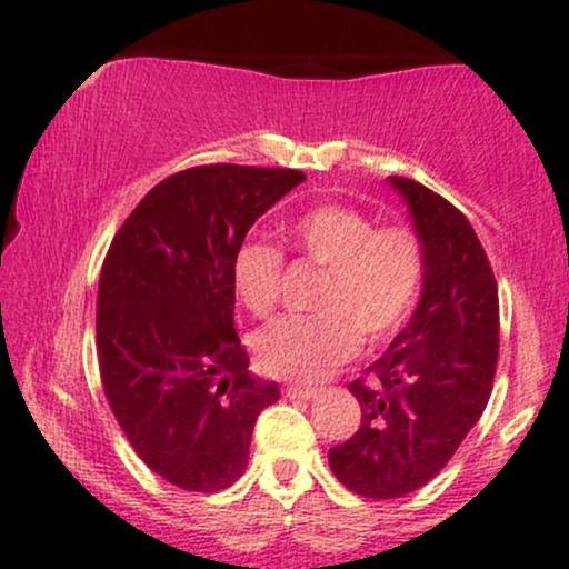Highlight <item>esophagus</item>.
<instances>
[{
	"instance_id": "34e87169",
	"label": "esophagus",
	"mask_w": 569,
	"mask_h": 569,
	"mask_svg": "<svg viewBox=\"0 0 569 569\" xmlns=\"http://www.w3.org/2000/svg\"><path fill=\"white\" fill-rule=\"evenodd\" d=\"M284 393L290 396V399H315V396L320 393V390H317V388H303V385H287Z\"/></svg>"
}]
</instances>
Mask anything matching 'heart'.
<instances>
[{"label": "heart", "mask_w": 569, "mask_h": 569, "mask_svg": "<svg viewBox=\"0 0 569 569\" xmlns=\"http://www.w3.org/2000/svg\"><path fill=\"white\" fill-rule=\"evenodd\" d=\"M282 243L296 258L326 268L320 317H282L254 336V356L271 377L315 382L369 345L390 339L418 303L426 277V249L401 224L375 228L347 206H315L282 228ZM230 282L252 315L277 309L282 252L271 243L243 241L230 260Z\"/></svg>", "instance_id": "heart-1"}]
</instances>
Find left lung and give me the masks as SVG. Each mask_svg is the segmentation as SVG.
Wrapping results in <instances>:
<instances>
[{
    "label": "left lung",
    "mask_w": 569,
    "mask_h": 569,
    "mask_svg": "<svg viewBox=\"0 0 569 569\" xmlns=\"http://www.w3.org/2000/svg\"><path fill=\"white\" fill-rule=\"evenodd\" d=\"M426 249L418 309L350 382L360 429L328 453L333 475L369 499L418 491L478 423L499 358V292L469 219L442 194L390 176Z\"/></svg>",
    "instance_id": "obj_1"
}]
</instances>
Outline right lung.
<instances>
[{
	"mask_svg": "<svg viewBox=\"0 0 569 569\" xmlns=\"http://www.w3.org/2000/svg\"><path fill=\"white\" fill-rule=\"evenodd\" d=\"M307 176L200 164L160 181L113 236L97 290L106 399L146 467L184 491L233 486L277 382L249 375L230 260Z\"/></svg>",
	"mask_w": 569,
	"mask_h": 569,
	"instance_id": "right-lung-1",
	"label": "right lung"
}]
</instances>
